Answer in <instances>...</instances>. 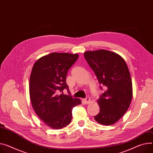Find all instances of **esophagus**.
Here are the masks:
<instances>
[{"mask_svg": "<svg viewBox=\"0 0 153 153\" xmlns=\"http://www.w3.org/2000/svg\"><path fill=\"white\" fill-rule=\"evenodd\" d=\"M84 101H85V102L86 103V104H88V103H89V102H91V99H90V97H86V99H84Z\"/></svg>", "mask_w": 153, "mask_h": 153, "instance_id": "obj_1", "label": "esophagus"}]
</instances>
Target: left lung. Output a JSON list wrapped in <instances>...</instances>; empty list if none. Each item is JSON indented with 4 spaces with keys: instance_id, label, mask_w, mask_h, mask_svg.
<instances>
[{
    "instance_id": "1",
    "label": "left lung",
    "mask_w": 153,
    "mask_h": 153,
    "mask_svg": "<svg viewBox=\"0 0 153 153\" xmlns=\"http://www.w3.org/2000/svg\"><path fill=\"white\" fill-rule=\"evenodd\" d=\"M84 56L100 85L106 89L97 100L100 112L94 119L100 124L112 125L127 111L132 99V79L127 64L119 54L105 50L86 51Z\"/></svg>"
}]
</instances>
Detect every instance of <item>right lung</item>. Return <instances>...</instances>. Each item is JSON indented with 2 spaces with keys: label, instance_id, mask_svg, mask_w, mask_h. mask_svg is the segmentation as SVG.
Here are the masks:
<instances>
[{
  "label": "right lung",
  "instance_id": "add662e5",
  "mask_svg": "<svg viewBox=\"0 0 153 153\" xmlns=\"http://www.w3.org/2000/svg\"><path fill=\"white\" fill-rule=\"evenodd\" d=\"M78 58V54L52 53L34 63L29 80V94L32 107L47 126L59 129L68 126L72 118V109L81 103L80 99L60 94H68L66 76Z\"/></svg>",
  "mask_w": 153,
  "mask_h": 153
}]
</instances>
